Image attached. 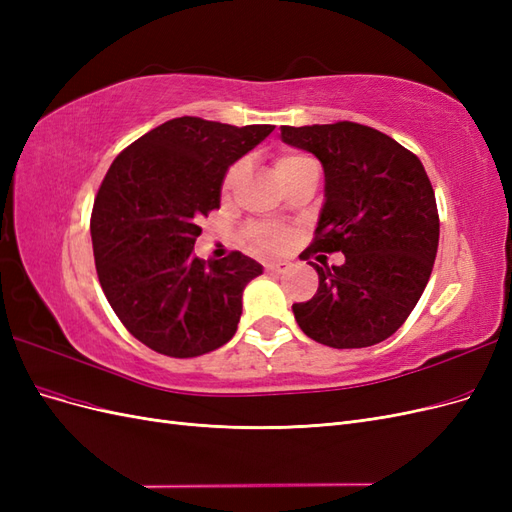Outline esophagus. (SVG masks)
I'll list each match as a JSON object with an SVG mask.
<instances>
[{
    "label": "esophagus",
    "instance_id": "1",
    "mask_svg": "<svg viewBox=\"0 0 512 512\" xmlns=\"http://www.w3.org/2000/svg\"><path fill=\"white\" fill-rule=\"evenodd\" d=\"M265 269L269 273H282V271L288 269V262H284V260H269V262H265Z\"/></svg>",
    "mask_w": 512,
    "mask_h": 512
}]
</instances>
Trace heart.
Returning a JSON list of instances; mask_svg holds the SVG:
<instances>
[{
  "instance_id": "1",
  "label": "heart",
  "mask_w": 512,
  "mask_h": 512,
  "mask_svg": "<svg viewBox=\"0 0 512 512\" xmlns=\"http://www.w3.org/2000/svg\"><path fill=\"white\" fill-rule=\"evenodd\" d=\"M312 160H309L307 156H303V153H297V151H286V153H280L273 160V168H275V175L280 177L282 181H286L294 170L309 164ZM243 175V164H235L230 166V170L224 177V194H228L232 188H235L239 177ZM247 237H250L254 250L258 252H275L280 250V247H284V243L288 241V232L282 228V226H275V224H254L250 230H247Z\"/></svg>"
}]
</instances>
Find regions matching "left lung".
<instances>
[{"label":"left lung","mask_w":512,"mask_h":512,"mask_svg":"<svg viewBox=\"0 0 512 512\" xmlns=\"http://www.w3.org/2000/svg\"><path fill=\"white\" fill-rule=\"evenodd\" d=\"M282 141L324 168L316 239L303 256L346 258L331 269L312 262L318 290L292 314L318 344H380L406 322L436 260L440 220L425 168L391 136L352 121L282 126Z\"/></svg>","instance_id":"1"}]
</instances>
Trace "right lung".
I'll return each mask as SVG.
<instances>
[{
	"mask_svg": "<svg viewBox=\"0 0 512 512\" xmlns=\"http://www.w3.org/2000/svg\"><path fill=\"white\" fill-rule=\"evenodd\" d=\"M273 128L177 117L108 168L91 211L96 269L123 327L151 350L190 359L235 335L262 265L241 252L205 262L192 250L200 218L220 209L226 170Z\"/></svg>",
	"mask_w": 512,
	"mask_h": 512,
	"instance_id": "obj_1",
	"label": "right lung"
}]
</instances>
